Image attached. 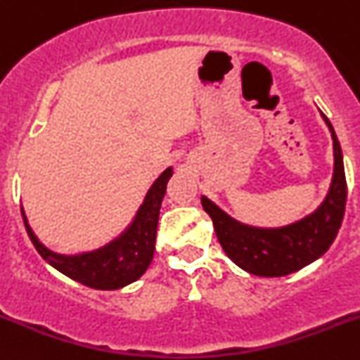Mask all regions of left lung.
Wrapping results in <instances>:
<instances>
[{
    "label": "left lung",
    "mask_w": 360,
    "mask_h": 360,
    "mask_svg": "<svg viewBox=\"0 0 360 360\" xmlns=\"http://www.w3.org/2000/svg\"><path fill=\"white\" fill-rule=\"evenodd\" d=\"M334 142V174L328 193L316 210L282 227H254L227 214L206 195L200 197L218 241L241 270L259 277H282L307 266L334 243L347 206V177L342 153L330 120L321 113Z\"/></svg>",
    "instance_id": "obj_1"
}]
</instances>
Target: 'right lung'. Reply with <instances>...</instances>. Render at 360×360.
Here are the masks:
<instances>
[{
  "mask_svg": "<svg viewBox=\"0 0 360 360\" xmlns=\"http://www.w3.org/2000/svg\"><path fill=\"white\" fill-rule=\"evenodd\" d=\"M172 174V167L163 170L149 188L142 206L139 207L126 231L96 250L72 254V256L49 250L35 236L21 206L26 233L42 259L48 261L53 268L62 271L69 278L94 290H120L131 282L139 281L153 261L161 200Z\"/></svg>",
  "mask_w": 360,
  "mask_h": 360,
  "instance_id": "obj_1",
  "label": "right lung"
}]
</instances>
